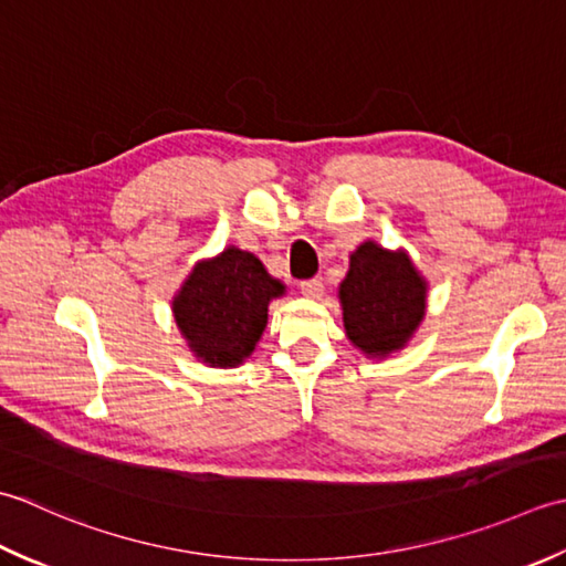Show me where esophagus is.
Returning a JSON list of instances; mask_svg holds the SVG:
<instances>
[{"instance_id":"1","label":"esophagus","mask_w":566,"mask_h":566,"mask_svg":"<svg viewBox=\"0 0 566 566\" xmlns=\"http://www.w3.org/2000/svg\"><path fill=\"white\" fill-rule=\"evenodd\" d=\"M300 291H303L305 297H322V291H325V283H322L319 279H307V281H300Z\"/></svg>"}]
</instances>
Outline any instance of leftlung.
<instances>
[{
  "mask_svg": "<svg viewBox=\"0 0 566 566\" xmlns=\"http://www.w3.org/2000/svg\"><path fill=\"white\" fill-rule=\"evenodd\" d=\"M347 337L368 356H386L410 339L424 315V281L406 253L366 241L352 253L339 285Z\"/></svg>",
  "mask_w": 566,
  "mask_h": 566,
  "instance_id": "left-lung-1",
  "label": "left lung"
}]
</instances>
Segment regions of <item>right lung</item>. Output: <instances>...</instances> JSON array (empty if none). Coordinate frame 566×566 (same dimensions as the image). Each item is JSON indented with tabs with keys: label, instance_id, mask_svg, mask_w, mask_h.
I'll list each match as a JSON object with an SVG mask.
<instances>
[{
	"label": "right lung",
	"instance_id": "right-lung-1",
	"mask_svg": "<svg viewBox=\"0 0 566 566\" xmlns=\"http://www.w3.org/2000/svg\"><path fill=\"white\" fill-rule=\"evenodd\" d=\"M281 293L283 285L253 253L232 247L195 266L172 300V313L198 359L234 366L256 349L266 329L269 303Z\"/></svg>",
	"mask_w": 566,
	"mask_h": 566
}]
</instances>
